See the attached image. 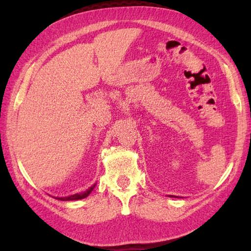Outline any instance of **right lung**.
I'll return each instance as SVG.
<instances>
[{"label":"right lung","mask_w":251,"mask_h":251,"mask_svg":"<svg viewBox=\"0 0 251 251\" xmlns=\"http://www.w3.org/2000/svg\"><path fill=\"white\" fill-rule=\"evenodd\" d=\"M96 185V184H95ZM95 185L91 186L90 188H88L86 192L84 193H79V194H75V195H71V196H67V197H56V199L58 201H78V199H83L85 197H87L88 195L92 193V190L95 188Z\"/></svg>","instance_id":"add662e5"}]
</instances>
